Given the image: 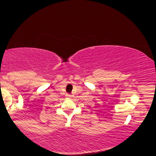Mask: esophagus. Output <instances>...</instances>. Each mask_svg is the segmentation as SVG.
<instances>
[{
	"instance_id": "1",
	"label": "esophagus",
	"mask_w": 156,
	"mask_h": 156,
	"mask_svg": "<svg viewBox=\"0 0 156 156\" xmlns=\"http://www.w3.org/2000/svg\"><path fill=\"white\" fill-rule=\"evenodd\" d=\"M66 97L67 98H70L71 97V94H66Z\"/></svg>"
}]
</instances>
